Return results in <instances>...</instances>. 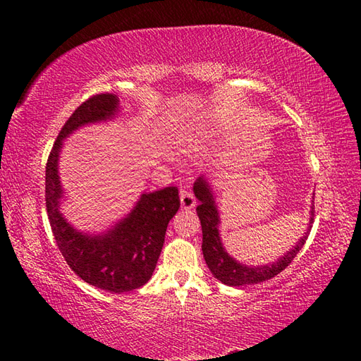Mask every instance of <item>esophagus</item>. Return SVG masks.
Wrapping results in <instances>:
<instances>
[{
    "instance_id": "esophagus-1",
    "label": "esophagus",
    "mask_w": 361,
    "mask_h": 361,
    "mask_svg": "<svg viewBox=\"0 0 361 361\" xmlns=\"http://www.w3.org/2000/svg\"><path fill=\"white\" fill-rule=\"evenodd\" d=\"M180 202H181V208L186 209V211L194 209L195 208V203H197L195 202V197L190 194V192H188V190H181Z\"/></svg>"
}]
</instances>
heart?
Listing matches in <instances>:
<instances>
[{"label": "heart", "mask_w": 361, "mask_h": 361, "mask_svg": "<svg viewBox=\"0 0 361 361\" xmlns=\"http://www.w3.org/2000/svg\"><path fill=\"white\" fill-rule=\"evenodd\" d=\"M206 133H208V132H206L204 128H194L192 132L189 133V141H192L195 144L200 142L202 140H204V137H206Z\"/></svg>", "instance_id": "obj_1"}]
</instances>
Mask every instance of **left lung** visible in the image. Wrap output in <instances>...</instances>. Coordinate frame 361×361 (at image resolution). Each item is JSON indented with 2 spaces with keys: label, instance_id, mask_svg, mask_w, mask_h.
<instances>
[{
  "label": "left lung",
  "instance_id": "1",
  "mask_svg": "<svg viewBox=\"0 0 361 361\" xmlns=\"http://www.w3.org/2000/svg\"><path fill=\"white\" fill-rule=\"evenodd\" d=\"M194 194L200 204L197 206V214L202 224L203 231V257L206 260L209 271L214 274V278H217L221 283L229 287H240V286H251V283H259L274 278L276 274H279L282 270L291 264V260L304 247L305 240H307L309 233L313 224V204L310 206V219L307 224V231L296 242V245L290 251L283 252L276 262H271L268 265H247L240 264L239 260H235L233 256L228 255L224 243L220 239V214L216 203V197H214L212 188L209 181L204 178L203 175L198 176L194 183Z\"/></svg>",
  "mask_w": 361,
  "mask_h": 361
}]
</instances>
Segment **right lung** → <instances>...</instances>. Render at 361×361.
Here are the masks:
<instances>
[{"label":"right lung","mask_w":361,"mask_h":361,"mask_svg":"<svg viewBox=\"0 0 361 361\" xmlns=\"http://www.w3.org/2000/svg\"><path fill=\"white\" fill-rule=\"evenodd\" d=\"M119 111L116 94H96L75 109L60 130L46 164V211L57 247L71 270L90 286L113 293L140 288L155 270L169 221L180 208L178 189L171 186L141 194L124 219L101 234L75 229L60 211L63 188L59 157L63 141L83 126L111 121Z\"/></svg>","instance_id":"add662e5"}]
</instances>
